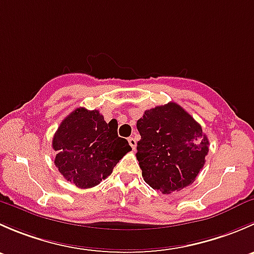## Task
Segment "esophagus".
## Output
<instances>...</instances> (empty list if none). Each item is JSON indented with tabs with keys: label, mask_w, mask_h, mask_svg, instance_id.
<instances>
[{
	"label": "esophagus",
	"mask_w": 254,
	"mask_h": 254,
	"mask_svg": "<svg viewBox=\"0 0 254 254\" xmlns=\"http://www.w3.org/2000/svg\"><path fill=\"white\" fill-rule=\"evenodd\" d=\"M127 141H129V145L131 146L132 150H135V147H136V140H135V137H129Z\"/></svg>",
	"instance_id": "34e87169"
}]
</instances>
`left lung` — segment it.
I'll list each match as a JSON object with an SVG mask.
<instances>
[{
  "mask_svg": "<svg viewBox=\"0 0 254 254\" xmlns=\"http://www.w3.org/2000/svg\"><path fill=\"white\" fill-rule=\"evenodd\" d=\"M136 127L141 135L136 158L151 188L171 194L195 181L205 163L209 140L189 113L171 102L145 111Z\"/></svg>",
  "mask_w": 254,
  "mask_h": 254,
  "instance_id": "1",
  "label": "left lung"
}]
</instances>
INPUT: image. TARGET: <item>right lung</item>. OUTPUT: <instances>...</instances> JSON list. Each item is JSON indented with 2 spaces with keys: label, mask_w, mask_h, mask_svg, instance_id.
I'll return each instance as SVG.
<instances>
[{
  "label": "right lung",
  "mask_w": 254,
  "mask_h": 254,
  "mask_svg": "<svg viewBox=\"0 0 254 254\" xmlns=\"http://www.w3.org/2000/svg\"><path fill=\"white\" fill-rule=\"evenodd\" d=\"M117 129L115 120L106 123L96 109L77 108L70 113L53 139L59 172L82 189L101 183L131 150L127 140L118 136Z\"/></svg>",
  "instance_id": "right-lung-1"
}]
</instances>
